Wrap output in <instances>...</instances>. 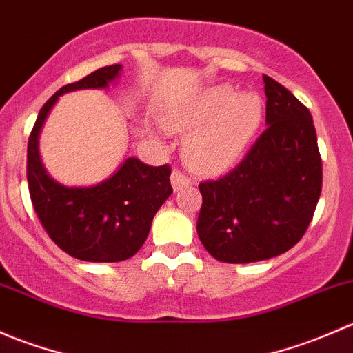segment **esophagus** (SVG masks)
Segmentation results:
<instances>
[{
	"mask_svg": "<svg viewBox=\"0 0 353 353\" xmlns=\"http://www.w3.org/2000/svg\"><path fill=\"white\" fill-rule=\"evenodd\" d=\"M190 183H192L190 178L185 176L183 173L180 172V170H175V172L172 173V185H173V188H175V190H180V188L188 187Z\"/></svg>",
	"mask_w": 353,
	"mask_h": 353,
	"instance_id": "esophagus-1",
	"label": "esophagus"
}]
</instances>
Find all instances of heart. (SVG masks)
I'll use <instances>...</instances> for the list:
<instances>
[{"label":"heart","instance_id":"b5f03b06","mask_svg":"<svg viewBox=\"0 0 353 353\" xmlns=\"http://www.w3.org/2000/svg\"><path fill=\"white\" fill-rule=\"evenodd\" d=\"M166 125L188 132L183 158L199 173L226 172L239 161L263 121V101L256 93H236L217 85L170 110Z\"/></svg>","mask_w":353,"mask_h":353}]
</instances>
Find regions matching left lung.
Here are the masks:
<instances>
[{
    "instance_id": "1",
    "label": "left lung",
    "mask_w": 353,
    "mask_h": 353,
    "mask_svg": "<svg viewBox=\"0 0 353 353\" xmlns=\"http://www.w3.org/2000/svg\"><path fill=\"white\" fill-rule=\"evenodd\" d=\"M263 83L268 127L236 168L199 185V238L224 263L268 260L292 248L321 195V156L310 110L270 76Z\"/></svg>"
}]
</instances>
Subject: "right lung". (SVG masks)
<instances>
[{
    "label": "right lung",
    "instance_id": "obj_1",
    "mask_svg": "<svg viewBox=\"0 0 353 353\" xmlns=\"http://www.w3.org/2000/svg\"><path fill=\"white\" fill-rule=\"evenodd\" d=\"M121 69V64L100 68L63 86L41 108L28 137L27 180L37 217L63 252L83 261L112 263L136 255L150 234L154 214L173 194L172 168L148 166L137 158L123 159L114 175L93 187H64L43 168L39 136L59 97L74 90L108 88Z\"/></svg>",
    "mask_w": 353,
    "mask_h": 353
}]
</instances>
